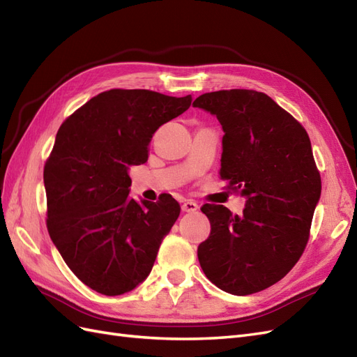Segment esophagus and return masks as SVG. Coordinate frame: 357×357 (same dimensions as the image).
<instances>
[{
	"label": "esophagus",
	"instance_id": "obj_1",
	"mask_svg": "<svg viewBox=\"0 0 357 357\" xmlns=\"http://www.w3.org/2000/svg\"><path fill=\"white\" fill-rule=\"evenodd\" d=\"M198 208L199 207H198V204L195 201L188 199V201L181 204V211H185V213H195Z\"/></svg>",
	"mask_w": 357,
	"mask_h": 357
}]
</instances>
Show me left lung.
Instances as JSON below:
<instances>
[{"mask_svg":"<svg viewBox=\"0 0 357 357\" xmlns=\"http://www.w3.org/2000/svg\"><path fill=\"white\" fill-rule=\"evenodd\" d=\"M223 129L220 178L245 198L243 214L205 204L210 236L198 247L204 274L232 295L280 282L299 261L320 199L321 181L308 134L268 95L247 89L193 101Z\"/></svg>","mask_w":357,"mask_h":357,"instance_id":"1","label":"left lung"}]
</instances>
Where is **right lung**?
I'll return each instance as SVG.
<instances>
[{"label":"right lung","mask_w":357,"mask_h":357,"mask_svg":"<svg viewBox=\"0 0 357 357\" xmlns=\"http://www.w3.org/2000/svg\"><path fill=\"white\" fill-rule=\"evenodd\" d=\"M192 96L112 89L62 123L45 165L49 235L71 271L98 294L143 283L180 214L171 195L129 198V168L147 162L156 129L185 113Z\"/></svg>","instance_id":"obj_1"}]
</instances>
